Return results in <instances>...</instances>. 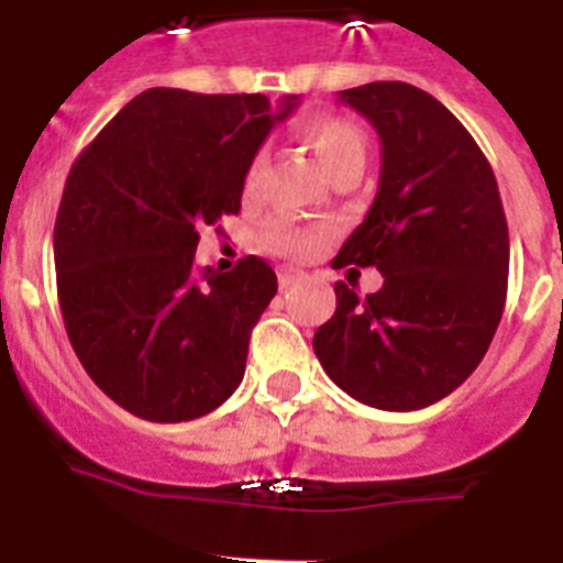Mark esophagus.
<instances>
[{"mask_svg":"<svg viewBox=\"0 0 563 563\" xmlns=\"http://www.w3.org/2000/svg\"><path fill=\"white\" fill-rule=\"evenodd\" d=\"M277 280H280V289H291L295 283L303 280V274L295 272V268H280V272H277Z\"/></svg>","mask_w":563,"mask_h":563,"instance_id":"1","label":"esophagus"}]
</instances>
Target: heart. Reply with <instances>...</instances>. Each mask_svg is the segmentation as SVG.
I'll list each match as a JSON object with an SVG mask.
<instances>
[{"label":"heart","mask_w":563,"mask_h":563,"mask_svg":"<svg viewBox=\"0 0 563 563\" xmlns=\"http://www.w3.org/2000/svg\"><path fill=\"white\" fill-rule=\"evenodd\" d=\"M303 140L314 151V157L320 159V165H323V172L329 177L346 172V168H361L363 172V163H366V136H363V131L354 122L338 120V117H320V120H311L306 125ZM257 174L260 157L245 172V188H254ZM266 245L272 252L283 254V257H309L314 252V245H318V231L277 220V223H272L266 229Z\"/></svg>","instance_id":"1"}]
</instances>
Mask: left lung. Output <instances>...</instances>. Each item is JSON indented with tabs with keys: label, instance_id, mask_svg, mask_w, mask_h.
<instances>
[{
	"label": "left lung",
	"instance_id": "left-lung-1",
	"mask_svg": "<svg viewBox=\"0 0 563 563\" xmlns=\"http://www.w3.org/2000/svg\"><path fill=\"white\" fill-rule=\"evenodd\" d=\"M340 102L375 125L384 159L375 202L334 268L375 266L384 286L357 297L334 283L338 309L314 332V354L354 400L412 412L455 391L493 343L507 303V217L493 165L432 93L369 82Z\"/></svg>",
	"mask_w": 563,
	"mask_h": 563
}]
</instances>
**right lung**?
Instances as JSON below:
<instances>
[{
    "label": "right lung",
    "mask_w": 563,
    "mask_h": 563,
    "mask_svg": "<svg viewBox=\"0 0 563 563\" xmlns=\"http://www.w3.org/2000/svg\"><path fill=\"white\" fill-rule=\"evenodd\" d=\"M295 106L151 88L70 168L54 225L65 332L93 384L136 418H202L243 380L274 268L252 254L197 274L194 252L202 225L238 214L254 154Z\"/></svg>",
    "instance_id": "obj_1"
}]
</instances>
